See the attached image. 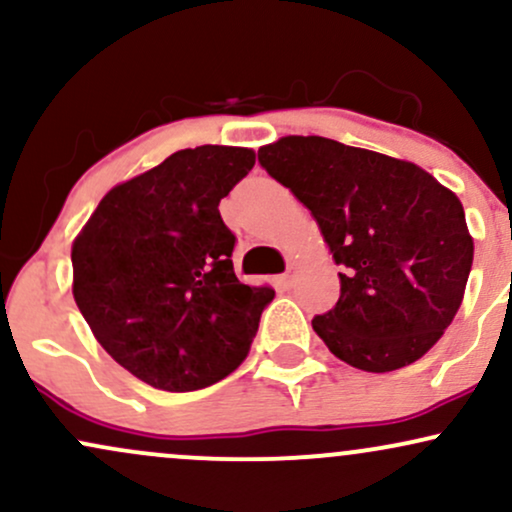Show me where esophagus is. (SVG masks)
Segmentation results:
<instances>
[{"label":"esophagus","instance_id":"esophagus-1","mask_svg":"<svg viewBox=\"0 0 512 512\" xmlns=\"http://www.w3.org/2000/svg\"><path fill=\"white\" fill-rule=\"evenodd\" d=\"M279 284H281V289H293V284H296V276H293V272L281 274Z\"/></svg>","mask_w":512,"mask_h":512}]
</instances>
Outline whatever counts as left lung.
<instances>
[{"label": "left lung", "instance_id": "8db88e82", "mask_svg": "<svg viewBox=\"0 0 512 512\" xmlns=\"http://www.w3.org/2000/svg\"><path fill=\"white\" fill-rule=\"evenodd\" d=\"M262 168L315 216L342 293L313 330L368 373L419 361L460 310L474 260L464 209L409 161L325 137H284L257 151Z\"/></svg>", "mask_w": 512, "mask_h": 512}]
</instances>
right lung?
I'll list each match as a JSON object with an SVG mask.
<instances>
[{"instance_id":"right-lung-1","label":"right lung","mask_w":512,"mask_h":512,"mask_svg":"<svg viewBox=\"0 0 512 512\" xmlns=\"http://www.w3.org/2000/svg\"><path fill=\"white\" fill-rule=\"evenodd\" d=\"M255 151L197 146L113 187L72 245L74 301L110 356L146 385L192 392L248 356L269 286L240 284L219 202Z\"/></svg>"}]
</instances>
